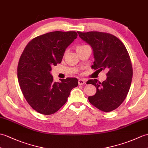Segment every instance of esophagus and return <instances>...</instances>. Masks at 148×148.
<instances>
[{"label": "esophagus", "instance_id": "obj_1", "mask_svg": "<svg viewBox=\"0 0 148 148\" xmlns=\"http://www.w3.org/2000/svg\"><path fill=\"white\" fill-rule=\"evenodd\" d=\"M78 83L79 85H82L85 83V81L84 79H79Z\"/></svg>", "mask_w": 148, "mask_h": 148}]
</instances>
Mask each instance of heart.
Wrapping results in <instances>:
<instances>
[{"mask_svg":"<svg viewBox=\"0 0 148 148\" xmlns=\"http://www.w3.org/2000/svg\"><path fill=\"white\" fill-rule=\"evenodd\" d=\"M86 45H79V46H78L77 47V49H79V48H82V47H85Z\"/></svg>","mask_w":148,"mask_h":148,"instance_id":"heart-1","label":"heart"}]
</instances>
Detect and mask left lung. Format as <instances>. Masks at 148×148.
<instances>
[{
	"mask_svg": "<svg viewBox=\"0 0 148 148\" xmlns=\"http://www.w3.org/2000/svg\"><path fill=\"white\" fill-rule=\"evenodd\" d=\"M81 38L92 48L94 69L106 70V80L102 82L90 79L97 92L88 97L91 103L100 110L111 112L124 101L131 84L133 71L131 61L124 45L118 38L106 33L77 32Z\"/></svg>",
	"mask_w": 148,
	"mask_h": 148,
	"instance_id": "left-lung-1",
	"label": "left lung"
}]
</instances>
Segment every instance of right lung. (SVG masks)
Instances as JSON below:
<instances>
[{
	"instance_id": "obj_1",
	"label": "right lung",
	"mask_w": 148,
	"mask_h": 148,
	"mask_svg": "<svg viewBox=\"0 0 148 148\" xmlns=\"http://www.w3.org/2000/svg\"><path fill=\"white\" fill-rule=\"evenodd\" d=\"M75 32H53L37 36L28 43L19 58L18 79L21 90L32 107L51 115L66 103L71 91L78 85L76 78L54 82L51 67L60 64L64 52L77 38Z\"/></svg>"
}]
</instances>
